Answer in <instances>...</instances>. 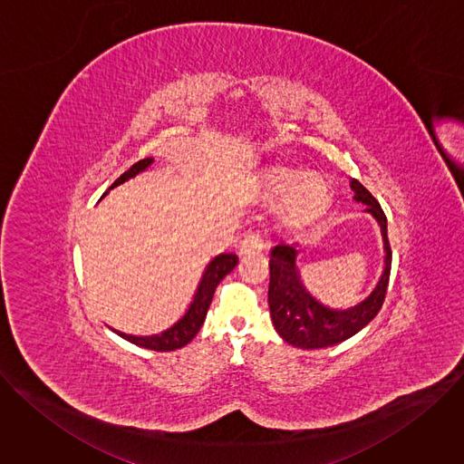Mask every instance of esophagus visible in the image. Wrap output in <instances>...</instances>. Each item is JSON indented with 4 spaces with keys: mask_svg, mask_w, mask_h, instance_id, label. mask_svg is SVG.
Masks as SVG:
<instances>
[{
    "mask_svg": "<svg viewBox=\"0 0 464 464\" xmlns=\"http://www.w3.org/2000/svg\"><path fill=\"white\" fill-rule=\"evenodd\" d=\"M270 247V240L266 237H262L258 231L247 233L242 242H240V255H251V253H260L264 249Z\"/></svg>",
    "mask_w": 464,
    "mask_h": 464,
    "instance_id": "esophagus-1",
    "label": "esophagus"
}]
</instances>
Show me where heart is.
Returning <instances> with one entry per match:
<instances>
[{"label":"heart","instance_id":"1","mask_svg":"<svg viewBox=\"0 0 464 464\" xmlns=\"http://www.w3.org/2000/svg\"><path fill=\"white\" fill-rule=\"evenodd\" d=\"M268 192L272 198H285V215L292 222H308L321 217L330 206V187L317 174L301 178L292 169H276L268 178Z\"/></svg>","mask_w":464,"mask_h":464}]
</instances>
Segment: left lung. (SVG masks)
Wrapping results in <instances>:
<instances>
[{
    "label": "left lung",
    "mask_w": 464,
    "mask_h": 464,
    "mask_svg": "<svg viewBox=\"0 0 464 464\" xmlns=\"http://www.w3.org/2000/svg\"><path fill=\"white\" fill-rule=\"evenodd\" d=\"M354 198L363 202L367 211L378 220L385 244V268L372 290V294L354 308L336 312L321 306L310 294L303 288L297 270H295V247L286 244H277L272 249L270 258V286L268 303L274 326L279 336L290 345L301 349H323L342 343L354 336L356 333L374 319L380 312L389 276H391V246L387 238V218L382 211L376 198L358 181L351 183Z\"/></svg>",
    "instance_id": "8db88e82"
}]
</instances>
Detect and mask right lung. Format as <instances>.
<instances>
[{
    "label": "right lung",
    "instance_id": "add662e5",
    "mask_svg": "<svg viewBox=\"0 0 464 464\" xmlns=\"http://www.w3.org/2000/svg\"><path fill=\"white\" fill-rule=\"evenodd\" d=\"M152 161H154L152 158L140 160L138 163L131 165L124 174H121L111 183L110 188L117 187L119 183L126 181L128 178L136 176L138 172L145 170ZM237 264H238V256L233 255V253H224V255H218L217 258H213L209 262V266H208L202 281H200V286H198V290H196L194 301L190 303L187 314L174 326L165 330V333L156 334V336H145V338L143 336L141 338L140 336H128V334L117 333V330H115V334H119L121 338H124L130 343L140 345L143 349H150V351H160V353L174 351V349H179V347L187 345L198 334V330H200V326L204 324L208 310H209V304L213 301V295H215V290H217L218 283L237 266Z\"/></svg>",
    "mask_w": 464,
    "mask_h": 464
}]
</instances>
